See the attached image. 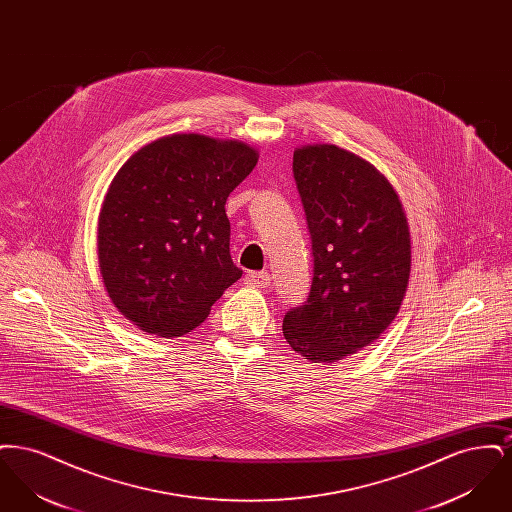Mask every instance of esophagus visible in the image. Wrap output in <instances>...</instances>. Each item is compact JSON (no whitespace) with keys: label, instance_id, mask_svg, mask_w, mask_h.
<instances>
[{"label":"esophagus","instance_id":"1","mask_svg":"<svg viewBox=\"0 0 512 512\" xmlns=\"http://www.w3.org/2000/svg\"><path fill=\"white\" fill-rule=\"evenodd\" d=\"M247 286H257V288H267L270 286V274L268 272H249L244 278Z\"/></svg>","mask_w":512,"mask_h":512}]
</instances>
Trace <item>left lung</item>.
Instances as JSON below:
<instances>
[{
  "label": "left lung",
  "instance_id": "8db88e82",
  "mask_svg": "<svg viewBox=\"0 0 512 512\" xmlns=\"http://www.w3.org/2000/svg\"><path fill=\"white\" fill-rule=\"evenodd\" d=\"M293 178L313 244V284L282 332L307 361L334 365L378 340L399 313L411 274L409 224L390 180L347 149H295Z\"/></svg>",
  "mask_w": 512,
  "mask_h": 512
}]
</instances>
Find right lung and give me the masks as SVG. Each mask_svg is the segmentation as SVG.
<instances>
[{"label": "right lung", "mask_w": 512, "mask_h": 512, "mask_svg": "<svg viewBox=\"0 0 512 512\" xmlns=\"http://www.w3.org/2000/svg\"><path fill=\"white\" fill-rule=\"evenodd\" d=\"M257 159L238 140L172 134L122 165L99 213L98 257L124 318L147 334L184 336L242 278L224 205Z\"/></svg>", "instance_id": "add662e5"}]
</instances>
